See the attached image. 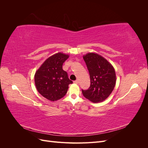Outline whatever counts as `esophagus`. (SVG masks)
<instances>
[{
	"instance_id": "1",
	"label": "esophagus",
	"mask_w": 148,
	"mask_h": 148,
	"mask_svg": "<svg viewBox=\"0 0 148 148\" xmlns=\"http://www.w3.org/2000/svg\"><path fill=\"white\" fill-rule=\"evenodd\" d=\"M73 83H76V84H78V83H79V81H78V79L75 80V81H74V82H73Z\"/></svg>"
}]
</instances>
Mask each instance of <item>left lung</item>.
Here are the masks:
<instances>
[{
	"label": "left lung",
	"mask_w": 148,
	"mask_h": 148,
	"mask_svg": "<svg viewBox=\"0 0 148 148\" xmlns=\"http://www.w3.org/2000/svg\"><path fill=\"white\" fill-rule=\"evenodd\" d=\"M90 76L91 84L87 90L82 89L83 96L92 102H100L109 97L115 86L116 75L113 66L96 53L83 56Z\"/></svg>",
	"instance_id": "8db88e82"
}]
</instances>
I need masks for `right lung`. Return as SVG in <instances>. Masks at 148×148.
<instances>
[{
	"mask_svg": "<svg viewBox=\"0 0 148 148\" xmlns=\"http://www.w3.org/2000/svg\"><path fill=\"white\" fill-rule=\"evenodd\" d=\"M69 55L59 52L49 57L39 67L34 75L38 91L47 99L55 101L63 97L67 92L69 85L73 82L62 69Z\"/></svg>",
	"mask_w": 148,
	"mask_h": 148,
	"instance_id": "obj_1",
	"label": "right lung"
}]
</instances>
